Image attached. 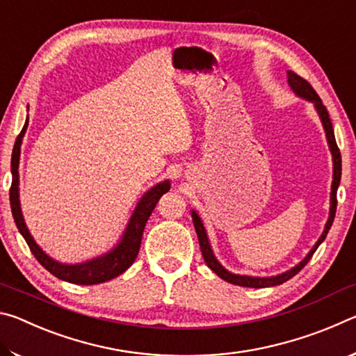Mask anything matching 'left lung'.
I'll return each mask as SVG.
<instances>
[{"label":"left lung","instance_id":"1","mask_svg":"<svg viewBox=\"0 0 356 356\" xmlns=\"http://www.w3.org/2000/svg\"><path fill=\"white\" fill-rule=\"evenodd\" d=\"M289 84H291V88L293 89L295 94L301 95V97L306 99V100H311L312 104L316 105L317 111H318V116L322 119V124H323V129L327 131V140L330 144V149H331V154H333V185H331V207H330V218L327 221V226H325V231L321 236V238L317 240V243L314 245V248L309 251V254L306 256L303 261H301L297 267H293L292 270H289V272L278 275V276H272V278H252V276H240V275H232L229 273L226 268L221 267V264L216 261L212 250H210V245H209V240H207V234H206V229L202 226V221L200 216H197L195 212H193V222H195V229H196V234H197V240H200V246H201V252H202V257L204 261H206L207 267L212 268L213 272L220 276L221 280H225L227 282H231V284H236V286H242V287H254V289H261V287H272V286H278L282 284V282L289 281L291 278H293L295 275H297L301 268L305 267L306 264L311 261L312 254H314L316 250L318 248V245H321L325 237H327V234L330 231L331 225H333L334 221V215H336V206H337V200H336V191H337V186H339L341 182V171H342V165H341V152H339V147H337L336 140H334V130H333V125H331V119H330V114L327 111V106L322 104V99L318 97L317 92L314 91V88L311 86V84L305 80V78L298 76L297 74H293V72H289Z\"/></svg>","mask_w":356,"mask_h":356}]
</instances>
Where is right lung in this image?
I'll return each mask as SVG.
<instances>
[{
    "label": "right lung",
    "mask_w": 356,
    "mask_h": 356,
    "mask_svg": "<svg viewBox=\"0 0 356 356\" xmlns=\"http://www.w3.org/2000/svg\"><path fill=\"white\" fill-rule=\"evenodd\" d=\"M26 127H28V119H26L25 127H23L20 131V135L17 136L14 150H12V161H10L12 185L9 190V200H10L12 216H14L17 229L20 231L23 238L26 240L29 250H31L34 257L38 259L42 267L48 270L51 275H55L59 280L72 282V284L91 286V284H100V282L116 278V276L124 273L125 270L135 262L138 252H140L144 226H146L149 216L155 209L156 202L160 201V197L163 196L166 191H170V182L165 180V182L155 185L154 188H150L146 195L143 196V200L136 206L134 215H131V220L129 222L127 231L124 234L122 242H120L111 252L78 265L59 264L48 257L45 252L35 245L31 234L28 232L26 225L22 216L20 201H19V160H20L22 138L25 136Z\"/></svg>",
    "instance_id": "add662e5"
}]
</instances>
